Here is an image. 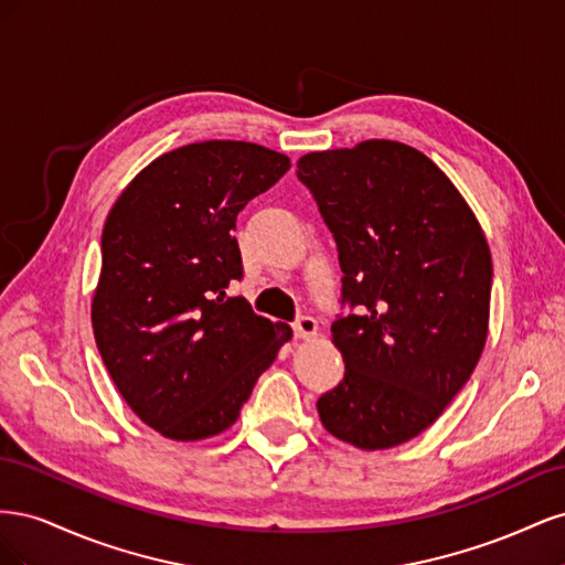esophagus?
<instances>
[{
  "label": "esophagus",
  "instance_id": "34e87169",
  "mask_svg": "<svg viewBox=\"0 0 565 565\" xmlns=\"http://www.w3.org/2000/svg\"><path fill=\"white\" fill-rule=\"evenodd\" d=\"M295 334H297L299 339H311V337H316V334H318V322H316V318H311V316L297 318V322H295Z\"/></svg>",
  "mask_w": 565,
  "mask_h": 565
}]
</instances>
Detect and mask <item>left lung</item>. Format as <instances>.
I'll return each instance as SVG.
<instances>
[{"label": "left lung", "mask_w": 565, "mask_h": 565, "mask_svg": "<svg viewBox=\"0 0 565 565\" xmlns=\"http://www.w3.org/2000/svg\"><path fill=\"white\" fill-rule=\"evenodd\" d=\"M311 188L344 273L332 322L347 372L318 398L334 438L386 450L450 405L483 353L492 259L455 183L413 146L388 139L306 152Z\"/></svg>", "instance_id": "left-lung-1"}]
</instances>
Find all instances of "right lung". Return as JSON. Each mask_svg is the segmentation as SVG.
<instances>
[{
	"label": "right lung",
	"instance_id": "right-lung-1",
	"mask_svg": "<svg viewBox=\"0 0 565 565\" xmlns=\"http://www.w3.org/2000/svg\"><path fill=\"white\" fill-rule=\"evenodd\" d=\"M289 169L247 141L188 143L152 160L108 212L92 328L136 417L191 443L226 431L292 328L226 297L243 278L235 218Z\"/></svg>",
	"mask_w": 565,
	"mask_h": 565
}]
</instances>
